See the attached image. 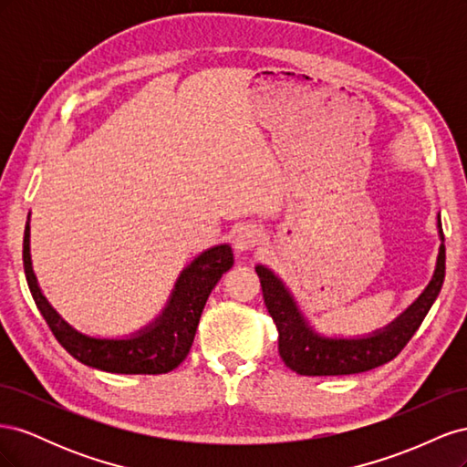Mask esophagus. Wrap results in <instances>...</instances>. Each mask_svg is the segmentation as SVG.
Segmentation results:
<instances>
[{"mask_svg": "<svg viewBox=\"0 0 467 467\" xmlns=\"http://www.w3.org/2000/svg\"><path fill=\"white\" fill-rule=\"evenodd\" d=\"M263 239L261 230H257L255 225H242L234 235V245L237 251H249L255 245H259V242Z\"/></svg>", "mask_w": 467, "mask_h": 467, "instance_id": "esophagus-1", "label": "esophagus"}]
</instances>
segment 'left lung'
Instances as JSON below:
<instances>
[{"mask_svg":"<svg viewBox=\"0 0 467 467\" xmlns=\"http://www.w3.org/2000/svg\"><path fill=\"white\" fill-rule=\"evenodd\" d=\"M438 235L442 244L438 249L436 268L429 286L386 327L364 337H327L317 333L302 314L285 280L268 266L257 265L255 271L261 278L265 306L278 329L280 358L288 368L302 376H345L378 368L398 357L442 288L446 249L441 214H438Z\"/></svg>","mask_w":467,"mask_h":467,"instance_id":"left-lung-1","label":"left lung"}]
</instances>
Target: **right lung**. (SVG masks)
Returning a JSON list of instances; mask_svg holds the SVG:
<instances>
[{"label":"right lung","mask_w":467,"mask_h":467,"mask_svg":"<svg viewBox=\"0 0 467 467\" xmlns=\"http://www.w3.org/2000/svg\"><path fill=\"white\" fill-rule=\"evenodd\" d=\"M31 218V214H29ZM31 220L23 237L26 285L58 343L81 364L110 374H165L187 358L210 292L234 266L228 244L202 251L182 268L161 314L129 337L101 338L74 329L42 294L31 261Z\"/></svg>","instance_id":"obj_1"}]
</instances>
